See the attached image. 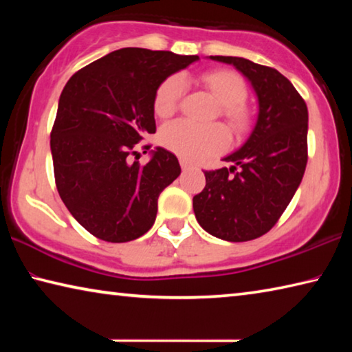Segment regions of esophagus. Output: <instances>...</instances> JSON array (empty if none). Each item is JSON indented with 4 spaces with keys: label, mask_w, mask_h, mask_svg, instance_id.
<instances>
[{
    "label": "esophagus",
    "mask_w": 352,
    "mask_h": 352,
    "mask_svg": "<svg viewBox=\"0 0 352 352\" xmlns=\"http://www.w3.org/2000/svg\"><path fill=\"white\" fill-rule=\"evenodd\" d=\"M180 166H182L183 170H188V169L192 168V163H189L188 160H184V158H180Z\"/></svg>",
    "instance_id": "1"
}]
</instances>
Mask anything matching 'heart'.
Here are the masks:
<instances>
[{
  "label": "heart",
  "mask_w": 352,
  "mask_h": 352,
  "mask_svg": "<svg viewBox=\"0 0 352 352\" xmlns=\"http://www.w3.org/2000/svg\"><path fill=\"white\" fill-rule=\"evenodd\" d=\"M205 85L222 105L223 116L236 129H245L250 122V113L242 102L247 99V87L236 73L214 71L204 76ZM186 88V80L180 74L170 76L158 87L153 98V110L158 116H170L180 104ZM160 141L170 152L184 160L199 162L223 152L230 146V133L220 124L199 126L186 119H177L162 129Z\"/></svg>",
  "instance_id": "heart-1"
}]
</instances>
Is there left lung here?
I'll list each match as a JSON object with an SVG mask.
<instances>
[{"label": "left lung", "instance_id": "8db88e82", "mask_svg": "<svg viewBox=\"0 0 352 352\" xmlns=\"http://www.w3.org/2000/svg\"><path fill=\"white\" fill-rule=\"evenodd\" d=\"M241 71L258 96L253 132L223 162L205 170L206 186L194 195L195 219L228 242L256 239L272 230L290 204L307 164V107L287 77L242 57L210 56Z\"/></svg>", "mask_w": 352, "mask_h": 352}]
</instances>
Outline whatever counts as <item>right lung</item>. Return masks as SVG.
Returning <instances> with one entry per match:
<instances>
[{
    "label": "right lung",
    "mask_w": 352,
    "mask_h": 352,
    "mask_svg": "<svg viewBox=\"0 0 352 352\" xmlns=\"http://www.w3.org/2000/svg\"><path fill=\"white\" fill-rule=\"evenodd\" d=\"M197 60L122 47L79 69L65 85L51 132L56 186L73 217L98 239L129 242L152 228L160 194L182 169L163 147L141 166L132 160L133 147L157 130L158 87Z\"/></svg>",
    "instance_id": "right-lung-1"
}]
</instances>
